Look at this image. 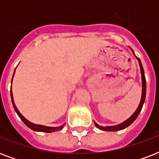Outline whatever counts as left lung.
I'll return each instance as SVG.
<instances>
[{"instance_id": "obj_1", "label": "left lung", "mask_w": 159, "mask_h": 159, "mask_svg": "<svg viewBox=\"0 0 159 159\" xmlns=\"http://www.w3.org/2000/svg\"><path fill=\"white\" fill-rule=\"evenodd\" d=\"M133 51V50H132ZM134 53V51H133ZM135 56V55H134ZM136 57V56H135ZM137 59L139 61V67H140V72H141V77H142V97H141V101L139 105L138 109L136 110V111L132 115V116L129 117V118L125 120V122H123L122 124H120L118 125H115V126H106V127H104V126H100L99 125H97L96 122L95 123V125L97 126V128L102 129V130H106V131H117V130H121V129H125L126 127H128L133 123L134 121L135 120L136 118L138 117V116L140 113L141 110H142V107L143 106V103H144V101H145V97H146V79H145V76H144V71H143V66H142V63H141L140 59L138 57Z\"/></svg>"}]
</instances>
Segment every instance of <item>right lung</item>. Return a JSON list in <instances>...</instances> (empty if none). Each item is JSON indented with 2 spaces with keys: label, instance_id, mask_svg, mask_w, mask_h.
Returning a JSON list of instances; mask_svg holds the SVG:
<instances>
[{
  "label": "right lung",
  "instance_id": "right-lung-1",
  "mask_svg": "<svg viewBox=\"0 0 159 159\" xmlns=\"http://www.w3.org/2000/svg\"><path fill=\"white\" fill-rule=\"evenodd\" d=\"M15 72H16V69H15ZM14 72V73H15ZM14 76V75H13ZM11 82H12V80H11ZM11 101H12V104H13L14 109H15V111L17 113V115L19 116V117L21 119V120L23 121L24 123L25 124V125H27L29 128H30L31 129H33L34 131H41V132H46V133H51V132H53V131H57V130H61L62 128H63V126L64 125H61L59 127H48V126H43V125H34V124L31 123L30 121H28L26 120L25 117H24L20 113V111H18V109L16 108V105L14 103L13 101V96H12V91L11 89Z\"/></svg>",
  "mask_w": 159,
  "mask_h": 159
}]
</instances>
